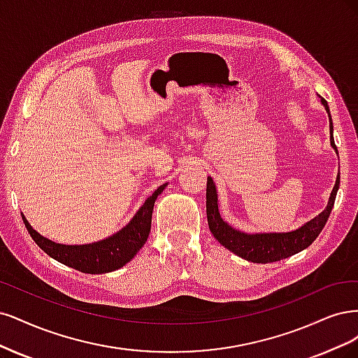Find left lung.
Masks as SVG:
<instances>
[{
  "label": "left lung",
  "mask_w": 358,
  "mask_h": 358,
  "mask_svg": "<svg viewBox=\"0 0 358 358\" xmlns=\"http://www.w3.org/2000/svg\"><path fill=\"white\" fill-rule=\"evenodd\" d=\"M322 106L326 107V111L329 113L330 120V143L336 150L333 140V123L330 117V110L327 106L326 99H321ZM341 177L338 176L336 184H334L333 192L330 194L327 208L322 211L320 215H317L313 220L299 227L293 232L287 234H256L250 235L239 232L234 227H230L218 213L217 205V190L213 178L208 177L206 180V218H208V226L214 238L220 242L223 247L235 252L236 256L245 259L252 263H271L278 262L282 259L290 257L296 252L308 248L313 242L317 239V236L321 234L322 227L326 226L329 215L331 213V208L334 205V199H336V193L339 189Z\"/></svg>",
  "instance_id": "1"
}]
</instances>
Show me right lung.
I'll list each match as a JSON object with an SVG mask.
<instances>
[{
    "label": "right lung",
    "mask_w": 358,
    "mask_h": 358,
    "mask_svg": "<svg viewBox=\"0 0 358 358\" xmlns=\"http://www.w3.org/2000/svg\"><path fill=\"white\" fill-rule=\"evenodd\" d=\"M166 184L159 186L147 198L144 205L134 215L132 220L113 236L87 245H62L41 236L31 227L25 217L24 223L36 244L50 257L66 266L85 273H107L120 269L131 262L145 241L152 227V214L157 196L164 192Z\"/></svg>",
    "instance_id": "add662e5"
}]
</instances>
